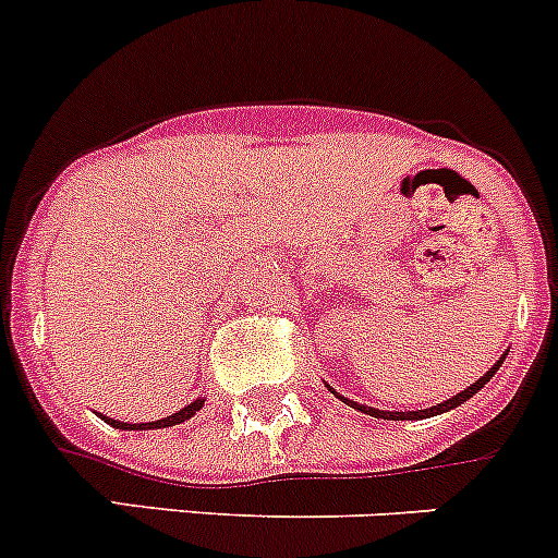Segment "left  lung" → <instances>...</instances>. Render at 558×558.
Here are the masks:
<instances>
[{
  "label": "left lung",
  "mask_w": 558,
  "mask_h": 558,
  "mask_svg": "<svg viewBox=\"0 0 558 558\" xmlns=\"http://www.w3.org/2000/svg\"><path fill=\"white\" fill-rule=\"evenodd\" d=\"M507 353L509 350H504L501 353V359H498L496 364H493L490 369H487L485 375H482L480 380H476V384H471L469 389L465 391H458V395L454 397H449V400H444V402H438V405H433V408H424V411H380V408H369V405H362V402H353V400H348V397H342L339 395V391H333L331 386H328V389L333 391V395L339 397V400L344 402V405H350V408H355V411H362V413H367V416H375V418H389V422H416V418H429V416H438V413H447V411H454V408L458 405H463V402H469L471 397L476 395V391L480 389H485V384L487 380L493 378V375L498 373V367H501L504 364V359H507Z\"/></svg>",
  "instance_id": "left-lung-1"
}]
</instances>
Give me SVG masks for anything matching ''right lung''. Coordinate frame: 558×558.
Listing matches in <instances>:
<instances>
[{"label": "right lung", "mask_w": 558, "mask_h": 558, "mask_svg": "<svg viewBox=\"0 0 558 558\" xmlns=\"http://www.w3.org/2000/svg\"><path fill=\"white\" fill-rule=\"evenodd\" d=\"M203 405H205V397H196L194 402H189V405H185V408L174 411L172 416L156 418V422H140V424H134V422H117V418L104 416V413H98V416L104 418L106 424H111V427H114V429H163V427H174V424H183L185 418L194 416V413L199 411V408H203Z\"/></svg>", "instance_id": "add662e5"}]
</instances>
